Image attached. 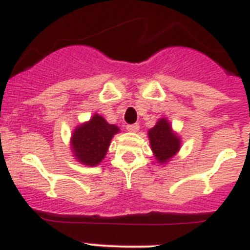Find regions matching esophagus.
Listing matches in <instances>:
<instances>
[{
  "instance_id": "34e87169",
  "label": "esophagus",
  "mask_w": 250,
  "mask_h": 250,
  "mask_svg": "<svg viewBox=\"0 0 250 250\" xmlns=\"http://www.w3.org/2000/svg\"><path fill=\"white\" fill-rule=\"evenodd\" d=\"M140 129L139 124H130V125H126V130L130 132H137Z\"/></svg>"
}]
</instances>
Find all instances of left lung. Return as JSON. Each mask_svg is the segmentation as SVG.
Returning a JSON list of instances; mask_svg holds the SVG:
<instances>
[{
  "mask_svg": "<svg viewBox=\"0 0 250 250\" xmlns=\"http://www.w3.org/2000/svg\"><path fill=\"white\" fill-rule=\"evenodd\" d=\"M151 150L160 165H167L181 148V137L173 131L172 125L166 118L157 120L156 125L147 131Z\"/></svg>",
  "mask_w": 250,
  "mask_h": 250,
  "instance_id": "obj_1",
  "label": "left lung"
}]
</instances>
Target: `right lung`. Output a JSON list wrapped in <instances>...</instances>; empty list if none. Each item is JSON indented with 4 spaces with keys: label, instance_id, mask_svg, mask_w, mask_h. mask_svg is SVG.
Returning <instances> with one entry per match:
<instances>
[{
    "label": "right lung",
    "instance_id": "1",
    "mask_svg": "<svg viewBox=\"0 0 250 250\" xmlns=\"http://www.w3.org/2000/svg\"><path fill=\"white\" fill-rule=\"evenodd\" d=\"M119 131L116 125L109 124L99 114H94L90 120L73 130L70 137L73 157L85 166H98L105 159L111 139Z\"/></svg>",
    "mask_w": 250,
    "mask_h": 250
}]
</instances>
